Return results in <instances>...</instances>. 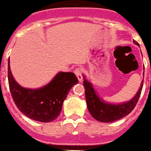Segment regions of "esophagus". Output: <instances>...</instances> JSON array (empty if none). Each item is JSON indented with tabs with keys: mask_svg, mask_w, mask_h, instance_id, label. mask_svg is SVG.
<instances>
[{
	"mask_svg": "<svg viewBox=\"0 0 151 151\" xmlns=\"http://www.w3.org/2000/svg\"><path fill=\"white\" fill-rule=\"evenodd\" d=\"M75 74L76 75L77 78H78V80H80V82H82L83 80V76H82V71H81V69L80 68H76L75 69Z\"/></svg>",
	"mask_w": 151,
	"mask_h": 151,
	"instance_id": "1",
	"label": "esophagus"
}]
</instances>
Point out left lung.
Returning <instances> with one entry per match:
<instances>
[{"mask_svg": "<svg viewBox=\"0 0 151 151\" xmlns=\"http://www.w3.org/2000/svg\"><path fill=\"white\" fill-rule=\"evenodd\" d=\"M134 43L139 45L138 42H136L135 40H134ZM83 86L85 88V97L87 105L91 116L95 119L102 123H111L125 117L126 115L129 114L133 111L141 95L143 81L142 82L141 87L135 96L127 103L122 104H110L104 103L96 95L91 83L87 81L85 79L83 81Z\"/></svg>", "mask_w": 151, "mask_h": 151, "instance_id": "8db88e82", "label": "left lung"}]
</instances>
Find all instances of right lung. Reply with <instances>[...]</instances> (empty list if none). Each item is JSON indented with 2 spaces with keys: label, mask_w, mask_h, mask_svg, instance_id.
<instances>
[{
  "label": "right lung",
  "mask_w": 151,
  "mask_h": 151,
  "mask_svg": "<svg viewBox=\"0 0 151 151\" xmlns=\"http://www.w3.org/2000/svg\"><path fill=\"white\" fill-rule=\"evenodd\" d=\"M8 80L12 99L18 109L29 119L42 123H49L58 117L69 91L79 82L73 72H59L43 88L34 90L24 88L12 77L9 60Z\"/></svg>",
  "instance_id": "obj_1"
}]
</instances>
